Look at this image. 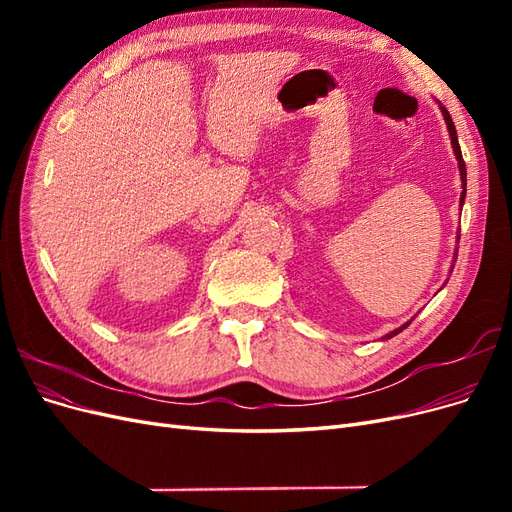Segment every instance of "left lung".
<instances>
[{"label": "left lung", "instance_id": "1", "mask_svg": "<svg viewBox=\"0 0 512 512\" xmlns=\"http://www.w3.org/2000/svg\"><path fill=\"white\" fill-rule=\"evenodd\" d=\"M442 108V115H444V121H446V128H448V134H451V143H453V151H455V156H457V162H459V173H461V185H463V192H461V205H463V198H466V162H463V158H461V149H459V141H457V130H455V123H453V119H451V115H448V111L444 106H440ZM412 322V320H410ZM410 322H406L404 327H399V329H395L393 333H389L386 335V339L389 337H393V335H397V333H401L404 331Z\"/></svg>", "mask_w": 512, "mask_h": 512}]
</instances>
